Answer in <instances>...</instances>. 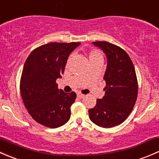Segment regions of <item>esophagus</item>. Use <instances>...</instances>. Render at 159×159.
<instances>
[{
    "label": "esophagus",
    "mask_w": 159,
    "mask_h": 159,
    "mask_svg": "<svg viewBox=\"0 0 159 159\" xmlns=\"http://www.w3.org/2000/svg\"><path fill=\"white\" fill-rule=\"evenodd\" d=\"M77 96L79 98H83L85 96V95H83V93H77Z\"/></svg>",
    "instance_id": "34e87169"
}]
</instances>
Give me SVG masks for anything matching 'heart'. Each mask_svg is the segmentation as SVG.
I'll return each mask as SVG.
<instances>
[{"mask_svg":"<svg viewBox=\"0 0 159 159\" xmlns=\"http://www.w3.org/2000/svg\"><path fill=\"white\" fill-rule=\"evenodd\" d=\"M89 61H93V60H102V55L99 50H92L89 53ZM70 60V59H69Z\"/></svg>","mask_w":159,"mask_h":159,"instance_id":"heart-1","label":"heart"}]
</instances>
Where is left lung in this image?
<instances>
[{"label": "left lung", "instance_id": "1", "mask_svg": "<svg viewBox=\"0 0 159 159\" xmlns=\"http://www.w3.org/2000/svg\"><path fill=\"white\" fill-rule=\"evenodd\" d=\"M93 43L106 53L107 67L103 77L106 93L89 110V119L99 126L112 128L122 123L133 109L138 96L136 73L130 57L123 49L106 41Z\"/></svg>", "mask_w": 159, "mask_h": 159}]
</instances>
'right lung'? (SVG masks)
Masks as SVG:
<instances>
[{
  "instance_id": "obj_1",
  "label": "right lung",
  "mask_w": 159,
  "mask_h": 159,
  "mask_svg": "<svg viewBox=\"0 0 159 159\" xmlns=\"http://www.w3.org/2000/svg\"><path fill=\"white\" fill-rule=\"evenodd\" d=\"M80 44H44L34 49L26 60L20 91L29 114L40 125L58 128L70 119V106L76 100V94L59 89L56 80L64 73L70 53Z\"/></svg>"
}]
</instances>
